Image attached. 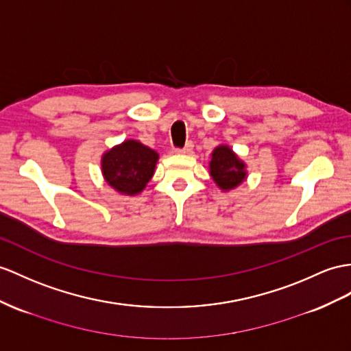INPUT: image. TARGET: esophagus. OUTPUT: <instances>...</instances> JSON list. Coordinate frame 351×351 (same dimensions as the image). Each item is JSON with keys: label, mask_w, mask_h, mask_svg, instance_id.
Here are the masks:
<instances>
[{"label": "esophagus", "mask_w": 351, "mask_h": 351, "mask_svg": "<svg viewBox=\"0 0 351 351\" xmlns=\"http://www.w3.org/2000/svg\"><path fill=\"white\" fill-rule=\"evenodd\" d=\"M192 150H193V143L192 141H187L184 144V147H182V149H176L177 153H191Z\"/></svg>", "instance_id": "1"}]
</instances>
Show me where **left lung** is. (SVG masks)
I'll return each instance as SVG.
<instances>
[{
    "mask_svg": "<svg viewBox=\"0 0 351 351\" xmlns=\"http://www.w3.org/2000/svg\"><path fill=\"white\" fill-rule=\"evenodd\" d=\"M210 174L221 189H234L245 178L244 164L228 146H220L213 152Z\"/></svg>",
    "mask_w": 351,
    "mask_h": 351,
    "instance_id": "obj_1",
    "label": "left lung"
}]
</instances>
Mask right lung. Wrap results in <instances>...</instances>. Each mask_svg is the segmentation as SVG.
<instances>
[{"instance_id":"right-lung-1","label":"right lung","mask_w":351,"mask_h":351,"mask_svg":"<svg viewBox=\"0 0 351 351\" xmlns=\"http://www.w3.org/2000/svg\"><path fill=\"white\" fill-rule=\"evenodd\" d=\"M158 153L138 141H125L102 158V173L107 183L126 195H136L155 173Z\"/></svg>"}]
</instances>
